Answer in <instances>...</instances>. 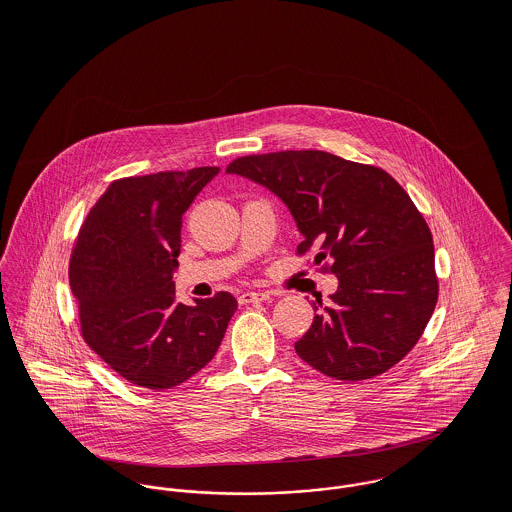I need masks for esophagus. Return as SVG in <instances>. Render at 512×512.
Returning <instances> with one entry per match:
<instances>
[{
    "instance_id": "1",
    "label": "esophagus",
    "mask_w": 512,
    "mask_h": 512,
    "mask_svg": "<svg viewBox=\"0 0 512 512\" xmlns=\"http://www.w3.org/2000/svg\"><path fill=\"white\" fill-rule=\"evenodd\" d=\"M270 297V293L266 292H244L238 295L240 303H258V301H266Z\"/></svg>"
}]
</instances>
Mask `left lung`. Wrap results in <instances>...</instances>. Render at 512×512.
I'll list each match as a JSON object with an SVG mask.
<instances>
[{
  "label": "left lung",
  "instance_id": "1",
  "mask_svg": "<svg viewBox=\"0 0 512 512\" xmlns=\"http://www.w3.org/2000/svg\"><path fill=\"white\" fill-rule=\"evenodd\" d=\"M226 173L272 191L303 236L297 252L333 260L337 292L295 353L337 380H366L400 363L438 303L434 240L408 193L382 169L301 149L234 159ZM321 304V301H319Z\"/></svg>",
  "mask_w": 512,
  "mask_h": 512
}]
</instances>
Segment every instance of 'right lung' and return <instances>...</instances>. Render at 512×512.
I'll return each instance as SVG.
<instances>
[{"label": "right lung", "instance_id": "right-lung-1", "mask_svg": "<svg viewBox=\"0 0 512 512\" xmlns=\"http://www.w3.org/2000/svg\"><path fill=\"white\" fill-rule=\"evenodd\" d=\"M219 171L114 181L80 226L69 280L82 337L136 386L173 388L209 365L238 307L228 292L195 305L175 299L183 215Z\"/></svg>", "mask_w": 512, "mask_h": 512}]
</instances>
